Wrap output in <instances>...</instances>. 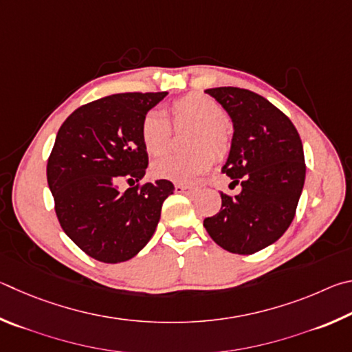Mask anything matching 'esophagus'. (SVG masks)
Instances as JSON below:
<instances>
[{
	"label": "esophagus",
	"mask_w": 352,
	"mask_h": 352,
	"mask_svg": "<svg viewBox=\"0 0 352 352\" xmlns=\"http://www.w3.org/2000/svg\"><path fill=\"white\" fill-rule=\"evenodd\" d=\"M175 188L177 193H192L196 190L193 186H187V184H176Z\"/></svg>",
	"instance_id": "obj_1"
}]
</instances>
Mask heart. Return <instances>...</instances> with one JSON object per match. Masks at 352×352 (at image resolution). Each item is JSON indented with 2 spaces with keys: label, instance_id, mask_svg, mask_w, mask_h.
I'll return each instance as SVG.
<instances>
[{
  "label": "heart",
  "instance_id": "heart-1",
  "mask_svg": "<svg viewBox=\"0 0 352 352\" xmlns=\"http://www.w3.org/2000/svg\"><path fill=\"white\" fill-rule=\"evenodd\" d=\"M170 116L175 123H193L188 144L193 150L173 153L159 159L151 166L157 179L173 182H192L214 162V153L223 154L230 144V133L226 125V111L214 98L192 92L170 104ZM171 125L166 116L157 109L145 113L140 122V140L150 156H160L170 145Z\"/></svg>",
  "mask_w": 352,
  "mask_h": 352
}]
</instances>
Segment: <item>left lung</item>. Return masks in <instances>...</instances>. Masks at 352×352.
I'll use <instances>...</instances> for the list:
<instances>
[{"label": "left lung", "instance_id": "1", "mask_svg": "<svg viewBox=\"0 0 352 352\" xmlns=\"http://www.w3.org/2000/svg\"><path fill=\"white\" fill-rule=\"evenodd\" d=\"M206 92L232 117L235 131L223 173L243 190L221 192V210L204 227L232 254H255L275 243L295 217L306 176L303 144L291 119L256 92L235 86Z\"/></svg>", "mask_w": 352, "mask_h": 352}]
</instances>
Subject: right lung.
Returning <instances> with one entry per match:
<instances>
[{
	"mask_svg": "<svg viewBox=\"0 0 352 352\" xmlns=\"http://www.w3.org/2000/svg\"><path fill=\"white\" fill-rule=\"evenodd\" d=\"M166 92H122L77 108L60 126L47 159V184L61 229L97 261H126L156 230L166 179L142 184L148 154L140 122ZM125 180L130 188L120 192Z\"/></svg>",
	"mask_w": 352,
	"mask_h": 352,
	"instance_id": "add662e5",
	"label": "right lung"
}]
</instances>
